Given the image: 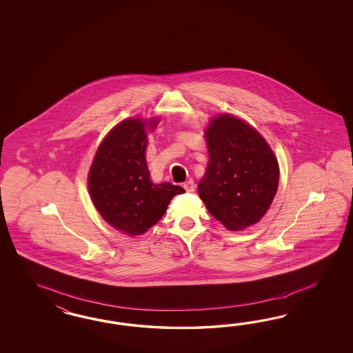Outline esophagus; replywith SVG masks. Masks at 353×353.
Returning <instances> with one entry per match:
<instances>
[{
    "label": "esophagus",
    "mask_w": 353,
    "mask_h": 353,
    "mask_svg": "<svg viewBox=\"0 0 353 353\" xmlns=\"http://www.w3.org/2000/svg\"><path fill=\"white\" fill-rule=\"evenodd\" d=\"M183 189L186 190V192H192L195 190V183L192 180H189V181L183 182Z\"/></svg>",
    "instance_id": "esophagus-1"
}]
</instances>
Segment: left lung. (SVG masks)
<instances>
[{"label": "left lung", "instance_id": "left-lung-1", "mask_svg": "<svg viewBox=\"0 0 353 353\" xmlns=\"http://www.w3.org/2000/svg\"><path fill=\"white\" fill-rule=\"evenodd\" d=\"M210 161L198 194L229 230L256 224L278 188V163L267 141L241 119L214 118L205 130Z\"/></svg>", "mask_w": 353, "mask_h": 353}]
</instances>
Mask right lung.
Instances as JSON below:
<instances>
[{"label": "right lung", "mask_w": 353, "mask_h": 353, "mask_svg": "<svg viewBox=\"0 0 353 353\" xmlns=\"http://www.w3.org/2000/svg\"><path fill=\"white\" fill-rule=\"evenodd\" d=\"M145 127L139 119L117 125L99 145L89 173V192L98 212L128 235L143 234L161 220L172 198L185 192L179 185L150 180Z\"/></svg>", "instance_id": "right-lung-1"}]
</instances>
